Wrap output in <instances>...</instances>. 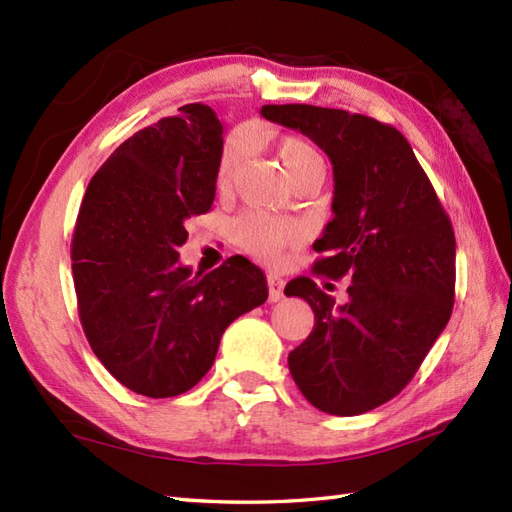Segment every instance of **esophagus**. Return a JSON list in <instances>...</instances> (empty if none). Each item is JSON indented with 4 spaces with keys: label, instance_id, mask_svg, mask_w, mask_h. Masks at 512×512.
<instances>
[{
    "label": "esophagus",
    "instance_id": "1",
    "mask_svg": "<svg viewBox=\"0 0 512 512\" xmlns=\"http://www.w3.org/2000/svg\"><path fill=\"white\" fill-rule=\"evenodd\" d=\"M266 281H268V301L275 303V301L284 297V284H286L284 279L277 277V275H268Z\"/></svg>",
    "mask_w": 512,
    "mask_h": 512
}]
</instances>
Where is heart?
Masks as SVG:
<instances>
[{"instance_id": "heart-1", "label": "heart", "mask_w": 512, "mask_h": 512, "mask_svg": "<svg viewBox=\"0 0 512 512\" xmlns=\"http://www.w3.org/2000/svg\"><path fill=\"white\" fill-rule=\"evenodd\" d=\"M275 151L290 180L295 184L308 178H323L325 160L321 151L310 140L301 136H281L277 138ZM246 154L248 136L244 132H233L231 136H226L215 165L217 189L228 191L233 187ZM233 233L237 244L248 255L264 259V262H277L281 250L297 239L299 228L295 222L281 220V217L266 213H244L235 220Z\"/></svg>"}]
</instances>
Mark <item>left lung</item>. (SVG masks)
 I'll use <instances>...</instances> for the list:
<instances>
[{
	"mask_svg": "<svg viewBox=\"0 0 512 512\" xmlns=\"http://www.w3.org/2000/svg\"><path fill=\"white\" fill-rule=\"evenodd\" d=\"M268 121L297 129L328 154L334 217L314 250V273L350 277L336 303L310 277L286 286L314 312L288 354L314 407L358 416L398 396L447 328L455 297V235L427 173L396 127L317 105H264Z\"/></svg>",
	"mask_w": 512,
	"mask_h": 512,
	"instance_id": "1",
	"label": "left lung"
}]
</instances>
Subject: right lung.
I'll list each match as a JSON object with an SVG mask.
<instances>
[{
  "label": "right lung",
  "mask_w": 512,
  "mask_h": 512,
  "mask_svg": "<svg viewBox=\"0 0 512 512\" xmlns=\"http://www.w3.org/2000/svg\"><path fill=\"white\" fill-rule=\"evenodd\" d=\"M224 125L182 105L118 147L94 173L72 235L79 319L118 383L149 398L189 391L209 372L224 330L268 299L244 257L191 275L178 248L189 217L215 200Z\"/></svg>",
  "instance_id": "obj_1"
}]
</instances>
